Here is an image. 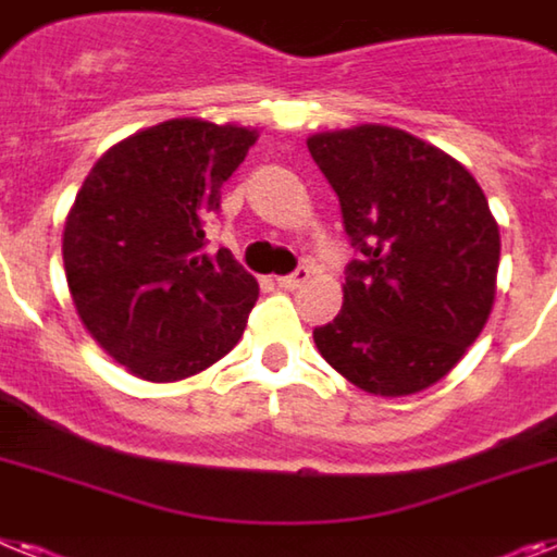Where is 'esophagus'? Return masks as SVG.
<instances>
[{"label": "esophagus", "mask_w": 557, "mask_h": 557, "mask_svg": "<svg viewBox=\"0 0 557 557\" xmlns=\"http://www.w3.org/2000/svg\"><path fill=\"white\" fill-rule=\"evenodd\" d=\"M308 277H311V271H308L306 265H300V269L286 274V277H277V286L286 288V292H294V288H300Z\"/></svg>", "instance_id": "obj_1"}]
</instances>
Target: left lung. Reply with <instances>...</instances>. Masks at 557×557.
I'll return each instance as SVG.
<instances>
[{"mask_svg":"<svg viewBox=\"0 0 557 557\" xmlns=\"http://www.w3.org/2000/svg\"><path fill=\"white\" fill-rule=\"evenodd\" d=\"M308 152L362 255L317 350L366 394L436 385L493 311L502 235L484 191L456 158L385 124L317 133Z\"/></svg>","mask_w":557,"mask_h":557,"instance_id":"left-lung-1","label":"left lung"}]
</instances>
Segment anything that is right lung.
Returning <instances> with one entry per match:
<instances>
[{
  "instance_id": "add662e5",
  "label": "right lung",
  "mask_w": 557,
  "mask_h": 557,
  "mask_svg": "<svg viewBox=\"0 0 557 557\" xmlns=\"http://www.w3.org/2000/svg\"><path fill=\"white\" fill-rule=\"evenodd\" d=\"M257 129L170 119L98 158L64 221L62 257L87 334L147 382L207 371L243 336L257 280L207 251L221 186Z\"/></svg>"
}]
</instances>
